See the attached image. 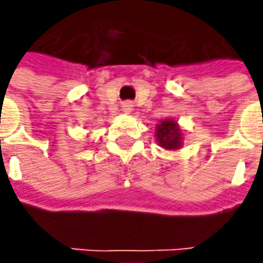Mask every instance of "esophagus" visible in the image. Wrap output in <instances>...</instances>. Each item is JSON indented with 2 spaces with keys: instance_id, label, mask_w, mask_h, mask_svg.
<instances>
[{
  "instance_id": "1",
  "label": "esophagus",
  "mask_w": 263,
  "mask_h": 263,
  "mask_svg": "<svg viewBox=\"0 0 263 263\" xmlns=\"http://www.w3.org/2000/svg\"><path fill=\"white\" fill-rule=\"evenodd\" d=\"M122 110L124 112H126V114H129L132 110V103L131 102H125L124 105H122Z\"/></svg>"
}]
</instances>
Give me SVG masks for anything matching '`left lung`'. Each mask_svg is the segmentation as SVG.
<instances>
[{
	"mask_svg": "<svg viewBox=\"0 0 263 263\" xmlns=\"http://www.w3.org/2000/svg\"><path fill=\"white\" fill-rule=\"evenodd\" d=\"M154 137L158 145L167 151H177L183 146V131L173 118L161 119L160 124H157Z\"/></svg>",
	"mask_w": 263,
	"mask_h": 263,
	"instance_id": "obj_1",
	"label": "left lung"
}]
</instances>
